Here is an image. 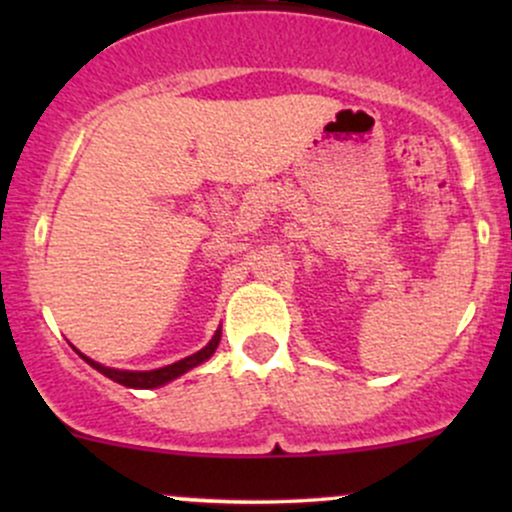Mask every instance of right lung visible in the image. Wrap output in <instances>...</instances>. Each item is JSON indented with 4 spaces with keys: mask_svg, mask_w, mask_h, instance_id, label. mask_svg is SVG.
<instances>
[{
    "mask_svg": "<svg viewBox=\"0 0 512 512\" xmlns=\"http://www.w3.org/2000/svg\"><path fill=\"white\" fill-rule=\"evenodd\" d=\"M221 342V327L214 332V337H211V342L204 346V349H199L197 354L187 356V358H180V361L170 363V366H163V368H154V370H120V368H108L103 366V363L93 361V358H88L81 354L79 349H76V354H79L84 361L88 363L91 368H96L98 373H103L105 378L115 380V383L125 385V387H132V390H154V387H161V385H168L170 380L180 378V375H185L187 370L197 368L199 363L209 361L211 356H214L216 346Z\"/></svg>",
    "mask_w": 512,
    "mask_h": 512,
    "instance_id": "add662e5",
    "label": "right lung"
}]
</instances>
